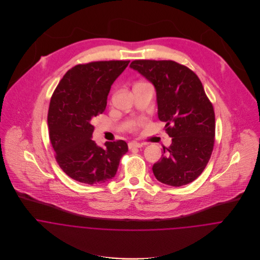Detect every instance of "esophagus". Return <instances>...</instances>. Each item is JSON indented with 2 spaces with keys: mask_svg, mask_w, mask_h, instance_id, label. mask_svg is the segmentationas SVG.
<instances>
[{
  "mask_svg": "<svg viewBox=\"0 0 260 260\" xmlns=\"http://www.w3.org/2000/svg\"><path fill=\"white\" fill-rule=\"evenodd\" d=\"M142 146H143L142 143H139V142H136V141H132V142H130V143L128 144L129 149L140 148V147H142Z\"/></svg>",
  "mask_w": 260,
  "mask_h": 260,
  "instance_id": "obj_1",
  "label": "esophagus"
}]
</instances>
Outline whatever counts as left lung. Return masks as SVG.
<instances>
[{
  "label": "left lung",
  "mask_w": 260,
  "mask_h": 260,
  "mask_svg": "<svg viewBox=\"0 0 260 260\" xmlns=\"http://www.w3.org/2000/svg\"><path fill=\"white\" fill-rule=\"evenodd\" d=\"M130 68L153 84L158 118L172 137L153 167L158 181L186 185L206 167L214 145L215 115L202 83L193 71L174 61L135 60Z\"/></svg>",
  "instance_id": "left-lung-1"
}]
</instances>
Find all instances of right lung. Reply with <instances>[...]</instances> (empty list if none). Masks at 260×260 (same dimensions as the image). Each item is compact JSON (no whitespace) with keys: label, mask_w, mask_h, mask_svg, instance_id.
<instances>
[{"label":"right lung","mask_w":260,"mask_h":260,"mask_svg":"<svg viewBox=\"0 0 260 260\" xmlns=\"http://www.w3.org/2000/svg\"><path fill=\"white\" fill-rule=\"evenodd\" d=\"M130 61H100L77 65L57 86L48 112L49 135L62 170L78 182L93 185L115 177L120 159L128 151L125 141L92 139L91 121L106 109L112 84Z\"/></svg>","instance_id":"1"}]
</instances>
